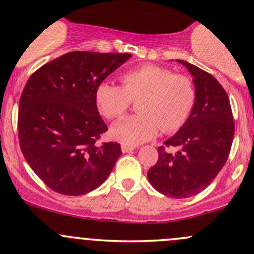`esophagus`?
I'll list each match as a JSON object with an SVG mask.
<instances>
[{
	"label": "esophagus",
	"mask_w": 254,
	"mask_h": 254,
	"mask_svg": "<svg viewBox=\"0 0 254 254\" xmlns=\"http://www.w3.org/2000/svg\"><path fill=\"white\" fill-rule=\"evenodd\" d=\"M135 149V147L132 146H127V144H122V152L123 153H130Z\"/></svg>",
	"instance_id": "34e87169"
}]
</instances>
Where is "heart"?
<instances>
[{
  "label": "heart",
  "mask_w": 254,
  "mask_h": 254,
  "mask_svg": "<svg viewBox=\"0 0 254 254\" xmlns=\"http://www.w3.org/2000/svg\"><path fill=\"white\" fill-rule=\"evenodd\" d=\"M122 86L104 82L96 89L95 101L107 119L123 116L130 100H137V114L125 117L112 125L111 138L127 146L138 144L163 132L177 131L193 111L196 90L193 80L171 69L146 64L121 77Z\"/></svg>",
  "instance_id": "1"
}]
</instances>
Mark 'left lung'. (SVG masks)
Segmentation results:
<instances>
[{"instance_id":"obj_1","label":"left lung","mask_w":254,"mask_h":254,"mask_svg":"<svg viewBox=\"0 0 254 254\" xmlns=\"http://www.w3.org/2000/svg\"><path fill=\"white\" fill-rule=\"evenodd\" d=\"M193 77L196 100L190 116L165 146L159 147L157 164L149 169V183L170 197L185 199L211 185L229 155L234 138V119L229 97L212 74L185 60H176Z\"/></svg>"}]
</instances>
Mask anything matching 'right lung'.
I'll return each mask as SVG.
<instances>
[{"mask_svg":"<svg viewBox=\"0 0 254 254\" xmlns=\"http://www.w3.org/2000/svg\"><path fill=\"white\" fill-rule=\"evenodd\" d=\"M131 58L127 53L71 52L38 68L19 102L20 148L35 174L57 193L84 195L107 180L121 144L96 140L107 130L97 86Z\"/></svg>","mask_w":254,"mask_h":254,"instance_id":"right-lung-1","label":"right lung"}]
</instances>
